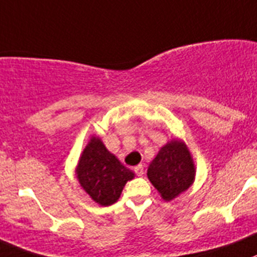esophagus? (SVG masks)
I'll return each instance as SVG.
<instances>
[{"mask_svg": "<svg viewBox=\"0 0 257 257\" xmlns=\"http://www.w3.org/2000/svg\"><path fill=\"white\" fill-rule=\"evenodd\" d=\"M134 172H136L138 176H142L143 174H145V170H143V166L142 165H138V166L134 167Z\"/></svg>", "mask_w": 257, "mask_h": 257, "instance_id": "1", "label": "esophagus"}]
</instances>
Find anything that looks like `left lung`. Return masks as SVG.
Wrapping results in <instances>:
<instances>
[{
    "label": "left lung",
    "mask_w": 257,
    "mask_h": 257,
    "mask_svg": "<svg viewBox=\"0 0 257 257\" xmlns=\"http://www.w3.org/2000/svg\"><path fill=\"white\" fill-rule=\"evenodd\" d=\"M195 174V164L188 146L176 138L161 147L147 170L148 180L166 201L188 190L194 184Z\"/></svg>",
    "instance_id": "obj_1"
}]
</instances>
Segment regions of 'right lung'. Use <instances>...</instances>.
Returning <instances> with one entry per match:
<instances>
[{
    "mask_svg": "<svg viewBox=\"0 0 257 257\" xmlns=\"http://www.w3.org/2000/svg\"><path fill=\"white\" fill-rule=\"evenodd\" d=\"M74 172L81 188L101 207L116 203L125 184L134 179V172L109 152L97 136H91Z\"/></svg>",
    "mask_w": 257,
    "mask_h": 257,
    "instance_id": "1",
    "label": "right lung"
}]
</instances>
